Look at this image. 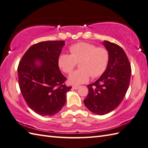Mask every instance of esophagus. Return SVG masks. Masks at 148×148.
<instances>
[{"instance_id":"esophagus-1","label":"esophagus","mask_w":148,"mask_h":148,"mask_svg":"<svg viewBox=\"0 0 148 148\" xmlns=\"http://www.w3.org/2000/svg\"><path fill=\"white\" fill-rule=\"evenodd\" d=\"M72 87H73L74 89H78V87H79V86H73Z\"/></svg>"}]
</instances>
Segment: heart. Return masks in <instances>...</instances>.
<instances>
[{
	"instance_id": "obj_1",
	"label": "heart",
	"mask_w": 148,
	"mask_h": 148,
	"mask_svg": "<svg viewBox=\"0 0 148 148\" xmlns=\"http://www.w3.org/2000/svg\"><path fill=\"white\" fill-rule=\"evenodd\" d=\"M70 54L62 53L57 59L59 68L65 73H70L79 62V70L73 72L68 78L69 82L74 85L84 84L89 77L96 78L103 74L108 66L109 53L104 47L80 42L71 45Z\"/></svg>"
}]
</instances>
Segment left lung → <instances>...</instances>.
Returning <instances> with one entry per match:
<instances>
[{
  "label": "left lung",
  "instance_id": "8db88e82",
  "mask_svg": "<svg viewBox=\"0 0 148 148\" xmlns=\"http://www.w3.org/2000/svg\"><path fill=\"white\" fill-rule=\"evenodd\" d=\"M109 53L106 70L94 83L87 85L84 105L92 112L104 115L115 109L127 91L132 70L128 57L121 47L108 41L103 43Z\"/></svg>",
  "mask_w": 148,
  "mask_h": 148
}]
</instances>
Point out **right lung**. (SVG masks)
<instances>
[{"instance_id": "1", "label": "right lung", "mask_w": 148, "mask_h": 148, "mask_svg": "<svg viewBox=\"0 0 148 148\" xmlns=\"http://www.w3.org/2000/svg\"><path fill=\"white\" fill-rule=\"evenodd\" d=\"M64 41H47L32 45L18 66V84L28 106L38 114L52 116L59 112L71 86L59 70L57 59ZM39 62V64H37Z\"/></svg>"}]
</instances>
